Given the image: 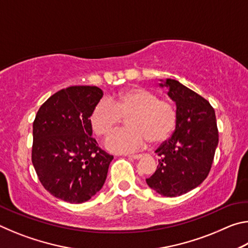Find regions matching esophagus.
Instances as JSON below:
<instances>
[{
    "label": "esophagus",
    "mask_w": 248,
    "mask_h": 248,
    "mask_svg": "<svg viewBox=\"0 0 248 248\" xmlns=\"http://www.w3.org/2000/svg\"><path fill=\"white\" fill-rule=\"evenodd\" d=\"M128 156L133 159H140L142 157V154H132V155H128Z\"/></svg>",
    "instance_id": "1"
}]
</instances>
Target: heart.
Segmentation results:
<instances>
[{"label":"heart","instance_id":"b5f03b06","mask_svg":"<svg viewBox=\"0 0 248 248\" xmlns=\"http://www.w3.org/2000/svg\"><path fill=\"white\" fill-rule=\"evenodd\" d=\"M123 117H128V127L116 130L105 141V146L115 153L134 152L143 148L148 140L151 144L161 143L176 124L173 105L142 87L120 92L110 102L98 100L90 114V124L96 136L105 137Z\"/></svg>","mask_w":248,"mask_h":248}]
</instances>
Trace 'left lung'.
<instances>
[{"label":"left lung","mask_w":248,"mask_h":248,"mask_svg":"<svg viewBox=\"0 0 248 248\" xmlns=\"http://www.w3.org/2000/svg\"><path fill=\"white\" fill-rule=\"evenodd\" d=\"M159 86L169 89L167 95L176 104V127L173 136L155 151L158 165L146 184L159 195L176 197L207 178L219 132L215 109L202 96L176 79L166 78Z\"/></svg>","instance_id":"obj_1"}]
</instances>
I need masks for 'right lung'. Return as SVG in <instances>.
Segmentation results:
<instances>
[{
	"label": "right lung",
	"mask_w": 248,
	"mask_h": 248,
	"mask_svg": "<svg viewBox=\"0 0 248 248\" xmlns=\"http://www.w3.org/2000/svg\"><path fill=\"white\" fill-rule=\"evenodd\" d=\"M97 86H70L46 100L32 124V165L46 190L82 203L102 189L114 156L92 137L90 114L103 97Z\"/></svg>",
	"instance_id": "add662e5"
}]
</instances>
